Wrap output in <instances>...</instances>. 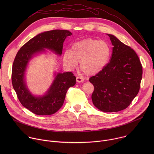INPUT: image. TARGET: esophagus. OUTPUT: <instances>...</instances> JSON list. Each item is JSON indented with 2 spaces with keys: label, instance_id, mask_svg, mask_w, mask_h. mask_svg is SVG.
I'll return each mask as SVG.
<instances>
[{
  "label": "esophagus",
  "instance_id": "esophagus-1",
  "mask_svg": "<svg viewBox=\"0 0 154 154\" xmlns=\"http://www.w3.org/2000/svg\"><path fill=\"white\" fill-rule=\"evenodd\" d=\"M76 80L77 82L80 83V82H82L84 81V79L82 77H77L76 78Z\"/></svg>",
  "mask_w": 154,
  "mask_h": 154
}]
</instances>
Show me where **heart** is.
<instances>
[{
	"mask_svg": "<svg viewBox=\"0 0 154 154\" xmlns=\"http://www.w3.org/2000/svg\"><path fill=\"white\" fill-rule=\"evenodd\" d=\"M111 49L104 41L87 38L74 43L71 51H66L63 62L67 67L74 69L80 62V68L86 74L91 75L100 72L106 65Z\"/></svg>",
	"mask_w": 154,
	"mask_h": 154,
	"instance_id": "b5f03b06",
	"label": "heart"
}]
</instances>
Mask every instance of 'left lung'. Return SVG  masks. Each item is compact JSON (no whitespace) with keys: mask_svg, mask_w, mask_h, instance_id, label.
I'll use <instances>...</instances> for the list:
<instances>
[{"mask_svg":"<svg viewBox=\"0 0 154 154\" xmlns=\"http://www.w3.org/2000/svg\"><path fill=\"white\" fill-rule=\"evenodd\" d=\"M107 35L113 46L110 61L89 80L94 87L91 96L94 106L103 112H117L125 109L138 94L143 68L134 49L114 35Z\"/></svg>","mask_w":154,"mask_h":154,"instance_id":"left-lung-1","label":"left lung"}]
</instances>
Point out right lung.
<instances>
[{
  "instance_id": "obj_1",
  "label": "right lung",
  "mask_w": 154,
  "mask_h": 154,
  "mask_svg": "<svg viewBox=\"0 0 154 154\" xmlns=\"http://www.w3.org/2000/svg\"><path fill=\"white\" fill-rule=\"evenodd\" d=\"M71 35L66 30L39 33L22 46L16 55L11 74L13 88L23 106L35 115H51L56 113L63 105L68 90L75 85L76 78L71 72L58 73L46 94L36 97L26 85L24 76L27 64L35 54L45 51V49L61 55L66 38Z\"/></svg>"
}]
</instances>
